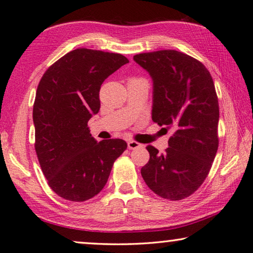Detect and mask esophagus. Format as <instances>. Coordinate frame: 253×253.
I'll return each instance as SVG.
<instances>
[{"label":"esophagus","instance_id":"obj_1","mask_svg":"<svg viewBox=\"0 0 253 253\" xmlns=\"http://www.w3.org/2000/svg\"><path fill=\"white\" fill-rule=\"evenodd\" d=\"M142 146H143L142 144H140L138 142H135V141H128L127 142V148L128 149H136V148H140Z\"/></svg>","mask_w":253,"mask_h":253}]
</instances>
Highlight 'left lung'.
Listing matches in <instances>:
<instances>
[{
    "mask_svg": "<svg viewBox=\"0 0 253 253\" xmlns=\"http://www.w3.org/2000/svg\"><path fill=\"white\" fill-rule=\"evenodd\" d=\"M133 59L153 79V121L174 131L164 154L146 147L149 161L142 177L161 198L185 199L204 182L217 153L219 107L213 79L200 61L176 50Z\"/></svg>",
    "mask_w": 253,
    "mask_h": 253,
    "instance_id": "1",
    "label": "left lung"
}]
</instances>
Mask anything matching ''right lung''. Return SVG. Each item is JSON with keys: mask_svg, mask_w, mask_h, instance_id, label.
Here are the masks:
<instances>
[{"mask_svg": "<svg viewBox=\"0 0 253 253\" xmlns=\"http://www.w3.org/2000/svg\"><path fill=\"white\" fill-rule=\"evenodd\" d=\"M126 63L119 53L80 48L41 77L33 110L35 149L49 187L61 198L72 202L94 198L127 147L120 138L96 142L87 126L100 109L101 84Z\"/></svg>", "mask_w": 253, "mask_h": 253, "instance_id": "right-lung-1", "label": "right lung"}]
</instances>
